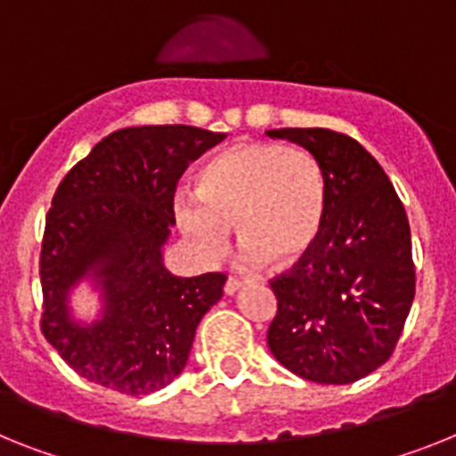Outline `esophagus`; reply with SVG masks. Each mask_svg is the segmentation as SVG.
<instances>
[{
	"mask_svg": "<svg viewBox=\"0 0 456 456\" xmlns=\"http://www.w3.org/2000/svg\"><path fill=\"white\" fill-rule=\"evenodd\" d=\"M243 285H246V281H240V278H236V275H229L227 282H224V292L234 294L236 289H240Z\"/></svg>",
	"mask_w": 456,
	"mask_h": 456,
	"instance_id": "esophagus-1",
	"label": "esophagus"
}]
</instances>
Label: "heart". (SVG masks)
I'll return each instance as SVG.
<instances>
[{"label":"heart","instance_id":"b5f03b06","mask_svg":"<svg viewBox=\"0 0 456 456\" xmlns=\"http://www.w3.org/2000/svg\"><path fill=\"white\" fill-rule=\"evenodd\" d=\"M178 227L204 257L227 250L236 224L243 262H299L315 246L327 216V175L305 148L239 143L216 155L199 175V192L174 199Z\"/></svg>","mask_w":456,"mask_h":456}]
</instances>
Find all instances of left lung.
Here are the masks:
<instances>
[{"instance_id": "1", "label": "left lung", "mask_w": 456, "mask_h": 456, "mask_svg": "<svg viewBox=\"0 0 456 456\" xmlns=\"http://www.w3.org/2000/svg\"><path fill=\"white\" fill-rule=\"evenodd\" d=\"M304 145L327 175V216L315 246L271 281L278 311L269 347L285 369L347 385L392 357L415 299L411 224L380 164L343 132L271 129Z\"/></svg>"}]
</instances>
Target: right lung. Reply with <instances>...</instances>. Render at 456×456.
<instances>
[{
	"label": "right lung",
	"instance_id": "add662e5",
	"mask_svg": "<svg viewBox=\"0 0 456 456\" xmlns=\"http://www.w3.org/2000/svg\"><path fill=\"white\" fill-rule=\"evenodd\" d=\"M224 136L190 125L118 129L57 185L41 240V334L86 380L143 396L185 369L197 324L220 301L227 275H171L162 243L175 224L181 175ZM90 270L105 287L107 311L78 328L66 294Z\"/></svg>",
	"mask_w": 456,
	"mask_h": 456
}]
</instances>
